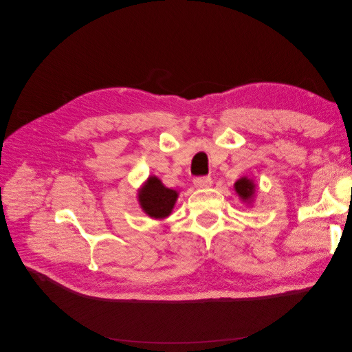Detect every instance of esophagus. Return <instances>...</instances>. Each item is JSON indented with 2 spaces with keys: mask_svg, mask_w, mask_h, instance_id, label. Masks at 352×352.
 <instances>
[{
  "mask_svg": "<svg viewBox=\"0 0 352 352\" xmlns=\"http://www.w3.org/2000/svg\"><path fill=\"white\" fill-rule=\"evenodd\" d=\"M211 184H212V180L210 176H199V177L194 179V185L197 188H208V186H211Z\"/></svg>",
  "mask_w": 352,
  "mask_h": 352,
  "instance_id": "1",
  "label": "esophagus"
}]
</instances>
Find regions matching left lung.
I'll use <instances>...</instances> for the list:
<instances>
[{
    "label": "left lung",
    "instance_id": "left-lung-1",
    "mask_svg": "<svg viewBox=\"0 0 352 352\" xmlns=\"http://www.w3.org/2000/svg\"><path fill=\"white\" fill-rule=\"evenodd\" d=\"M235 189L242 199H250L254 194V184L250 179L242 177L235 184Z\"/></svg>",
    "mask_w": 352,
    "mask_h": 352
}]
</instances>
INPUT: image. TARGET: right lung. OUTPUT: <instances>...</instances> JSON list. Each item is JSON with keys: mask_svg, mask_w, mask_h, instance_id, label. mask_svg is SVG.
<instances>
[{"mask_svg": "<svg viewBox=\"0 0 352 352\" xmlns=\"http://www.w3.org/2000/svg\"><path fill=\"white\" fill-rule=\"evenodd\" d=\"M138 197H140L142 210L148 216L154 219H163L172 212V208L177 199V192L173 189L166 188L162 184V180L154 176L148 179L146 185L141 189Z\"/></svg>", "mask_w": 352, "mask_h": 352, "instance_id": "1", "label": "right lung"}]
</instances>
